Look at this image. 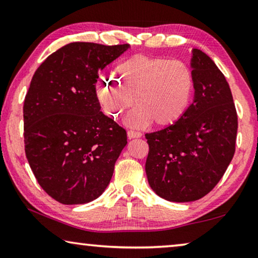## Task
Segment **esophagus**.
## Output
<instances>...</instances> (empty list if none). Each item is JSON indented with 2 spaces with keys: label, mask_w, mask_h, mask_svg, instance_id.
I'll list each match as a JSON object with an SVG mask.
<instances>
[{
  "label": "esophagus",
  "mask_w": 258,
  "mask_h": 258,
  "mask_svg": "<svg viewBox=\"0 0 258 258\" xmlns=\"http://www.w3.org/2000/svg\"><path fill=\"white\" fill-rule=\"evenodd\" d=\"M127 137H128L130 139L141 138V137H142V133H141V132H138V131H132V130H130V131H127Z\"/></svg>",
  "instance_id": "obj_1"
}]
</instances>
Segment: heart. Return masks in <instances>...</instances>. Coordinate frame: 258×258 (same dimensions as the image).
<instances>
[{"mask_svg":"<svg viewBox=\"0 0 258 258\" xmlns=\"http://www.w3.org/2000/svg\"><path fill=\"white\" fill-rule=\"evenodd\" d=\"M194 84L191 68L183 61L137 55L120 62L113 77L100 78L98 93L112 118L120 117L135 97L139 107L131 112V124L143 126L152 120L157 126H167L184 115Z\"/></svg>","mask_w":258,"mask_h":258,"instance_id":"b5f03b06","label":"heart"}]
</instances>
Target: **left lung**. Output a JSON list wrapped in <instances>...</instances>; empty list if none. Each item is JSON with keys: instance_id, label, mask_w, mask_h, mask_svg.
<instances>
[{"instance_id": "left-lung-1", "label": "left lung", "mask_w": 258, "mask_h": 258, "mask_svg": "<svg viewBox=\"0 0 258 258\" xmlns=\"http://www.w3.org/2000/svg\"><path fill=\"white\" fill-rule=\"evenodd\" d=\"M195 99L180 119L147 133L148 182L159 197L187 203L211 192L235 151L238 116L225 77L214 61L192 50Z\"/></svg>"}]
</instances>
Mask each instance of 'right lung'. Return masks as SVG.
Wrapping results in <instances>:
<instances>
[{
    "instance_id": "right-lung-1",
    "label": "right lung",
    "mask_w": 258,
    "mask_h": 258,
    "mask_svg": "<svg viewBox=\"0 0 258 258\" xmlns=\"http://www.w3.org/2000/svg\"><path fill=\"white\" fill-rule=\"evenodd\" d=\"M128 47L69 43L34 74L24 102L25 152L38 184L56 202L90 203L111 180L127 135L100 111L95 84Z\"/></svg>"
}]
</instances>
